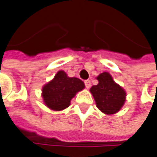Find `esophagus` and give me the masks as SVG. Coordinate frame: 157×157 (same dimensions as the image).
<instances>
[{"instance_id": "obj_1", "label": "esophagus", "mask_w": 157, "mask_h": 157, "mask_svg": "<svg viewBox=\"0 0 157 157\" xmlns=\"http://www.w3.org/2000/svg\"><path fill=\"white\" fill-rule=\"evenodd\" d=\"M85 86H86V88H90V86H91V81L90 80L85 81Z\"/></svg>"}]
</instances>
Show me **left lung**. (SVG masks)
Masks as SVG:
<instances>
[{
	"label": "left lung",
	"mask_w": 157,
	"mask_h": 157,
	"mask_svg": "<svg viewBox=\"0 0 157 157\" xmlns=\"http://www.w3.org/2000/svg\"><path fill=\"white\" fill-rule=\"evenodd\" d=\"M98 83L90 88L98 109L105 115H113L120 110L126 101V91L113 80L108 72L96 77Z\"/></svg>",
	"instance_id": "1"
}]
</instances>
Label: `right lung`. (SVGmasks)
Wrapping results in <instances>:
<instances>
[{"instance_id":"obj_1","label":"right lung","mask_w":157,"mask_h":157,"mask_svg":"<svg viewBox=\"0 0 157 157\" xmlns=\"http://www.w3.org/2000/svg\"><path fill=\"white\" fill-rule=\"evenodd\" d=\"M85 88V84L76 77H69L63 71L57 72L52 81L45 84L41 97L50 109L60 111L71 105V100L78 92Z\"/></svg>"}]
</instances>
